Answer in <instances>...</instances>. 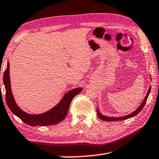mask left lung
Segmentation results:
<instances>
[{
	"label": "left lung",
	"mask_w": 159,
	"mask_h": 159,
	"mask_svg": "<svg viewBox=\"0 0 159 159\" xmlns=\"http://www.w3.org/2000/svg\"><path fill=\"white\" fill-rule=\"evenodd\" d=\"M150 90H151V87H149V90H148V94H147L146 97L145 98V99H144L143 102L142 103V104H141L140 106V107L138 108L136 111H134V112H132L131 114H130L129 115H126V116H124V117H105L103 116V115H102V114L100 113V112L98 111V109L97 110V115H98V117H99L101 120H102L103 121H107V122H111V121H119V120H126V119H129V118L130 117H132L135 116V115H136L138 113H139V112L142 111V109L143 108L144 106H145V103L147 102V99H148V96L149 94V92H150Z\"/></svg>",
	"instance_id": "1"
}]
</instances>
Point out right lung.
I'll list each match as a JSON object with an SVG mask.
<instances>
[{"mask_svg":"<svg viewBox=\"0 0 159 159\" xmlns=\"http://www.w3.org/2000/svg\"><path fill=\"white\" fill-rule=\"evenodd\" d=\"M10 64L7 63L6 70L3 75V83L5 88V99L6 103L11 111L19 117L23 122L28 125L34 126H49L59 123L67 116L70 103L73 98L82 91V88H76L70 91L65 95L61 102L56 107L49 111L41 115H29L22 111L14 102L10 88Z\"/></svg>","mask_w":159,"mask_h":159,"instance_id":"obj_1","label":"right lung"}]
</instances>
